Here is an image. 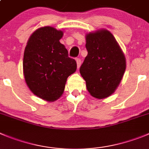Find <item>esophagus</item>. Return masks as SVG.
<instances>
[{"label": "esophagus", "mask_w": 149, "mask_h": 149, "mask_svg": "<svg viewBox=\"0 0 149 149\" xmlns=\"http://www.w3.org/2000/svg\"><path fill=\"white\" fill-rule=\"evenodd\" d=\"M76 64H77V68H80V66H81V59H79V58H78V59H76Z\"/></svg>", "instance_id": "1"}]
</instances>
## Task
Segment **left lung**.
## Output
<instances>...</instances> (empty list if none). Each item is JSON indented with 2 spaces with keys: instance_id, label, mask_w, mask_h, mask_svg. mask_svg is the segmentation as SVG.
<instances>
[{
  "instance_id": "obj_1",
  "label": "left lung",
  "mask_w": 149,
  "mask_h": 149,
  "mask_svg": "<svg viewBox=\"0 0 149 149\" xmlns=\"http://www.w3.org/2000/svg\"><path fill=\"white\" fill-rule=\"evenodd\" d=\"M87 56L80 68L89 93L104 99L115 93L126 68V57L117 40L107 29L86 34Z\"/></svg>"
}]
</instances>
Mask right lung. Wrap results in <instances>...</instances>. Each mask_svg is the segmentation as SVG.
<instances>
[{"mask_svg":"<svg viewBox=\"0 0 149 149\" xmlns=\"http://www.w3.org/2000/svg\"><path fill=\"white\" fill-rule=\"evenodd\" d=\"M63 31L44 26L34 31L23 56V75L29 90L42 100L54 102L62 95L68 76L76 70V62L68 57L59 42Z\"/></svg>","mask_w":149,"mask_h":149,"instance_id":"right-lung-1","label":"right lung"}]
</instances>
